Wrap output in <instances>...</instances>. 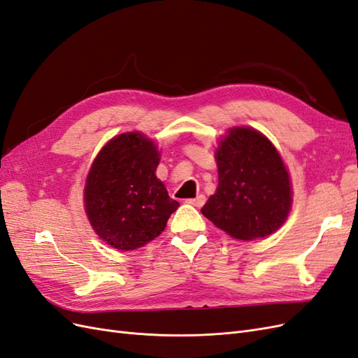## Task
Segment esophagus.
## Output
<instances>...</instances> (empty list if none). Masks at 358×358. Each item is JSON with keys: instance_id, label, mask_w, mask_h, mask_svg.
I'll return each instance as SVG.
<instances>
[{"instance_id": "34e87169", "label": "esophagus", "mask_w": 358, "mask_h": 358, "mask_svg": "<svg viewBox=\"0 0 358 358\" xmlns=\"http://www.w3.org/2000/svg\"><path fill=\"white\" fill-rule=\"evenodd\" d=\"M187 203H190V206H193V207H198V208H201L203 203H206V196L203 195H198L196 198H193V199H187L186 201Z\"/></svg>"}]
</instances>
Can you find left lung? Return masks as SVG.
Masks as SVG:
<instances>
[{"label": "left lung", "mask_w": 358, "mask_h": 358, "mask_svg": "<svg viewBox=\"0 0 358 358\" xmlns=\"http://www.w3.org/2000/svg\"><path fill=\"white\" fill-rule=\"evenodd\" d=\"M219 186L202 207L217 228L238 240L267 237L287 220L292 192L278 150L259 131L231 129L216 151Z\"/></svg>", "instance_id": "8db88e82"}]
</instances>
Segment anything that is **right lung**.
I'll use <instances>...</instances> for the list:
<instances>
[{
	"mask_svg": "<svg viewBox=\"0 0 358 358\" xmlns=\"http://www.w3.org/2000/svg\"><path fill=\"white\" fill-rule=\"evenodd\" d=\"M157 147L141 134H122L99 152L87 177L91 227L110 248L135 250L165 229L180 203L156 177Z\"/></svg>",
	"mask_w": 358,
	"mask_h": 358,
	"instance_id": "right-lung-1",
	"label": "right lung"
}]
</instances>
